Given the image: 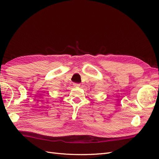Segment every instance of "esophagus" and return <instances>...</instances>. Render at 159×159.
Wrapping results in <instances>:
<instances>
[{
	"label": "esophagus",
	"instance_id": "34e87169",
	"mask_svg": "<svg viewBox=\"0 0 159 159\" xmlns=\"http://www.w3.org/2000/svg\"><path fill=\"white\" fill-rule=\"evenodd\" d=\"M73 85H74V87H80V84H74Z\"/></svg>",
	"mask_w": 159,
	"mask_h": 159
}]
</instances>
